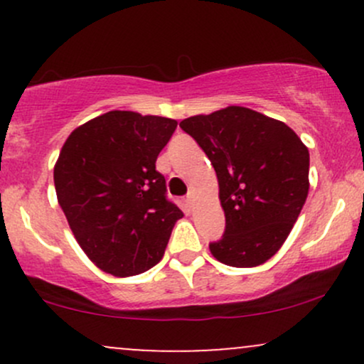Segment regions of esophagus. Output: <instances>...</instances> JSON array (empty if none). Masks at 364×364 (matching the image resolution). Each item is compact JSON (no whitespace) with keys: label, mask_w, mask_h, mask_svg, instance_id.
<instances>
[{"label":"esophagus","mask_w":364,"mask_h":364,"mask_svg":"<svg viewBox=\"0 0 364 364\" xmlns=\"http://www.w3.org/2000/svg\"><path fill=\"white\" fill-rule=\"evenodd\" d=\"M185 205H186V210H188V212H190L191 208H193V195H191V193L186 196V200H185Z\"/></svg>","instance_id":"esophagus-1"}]
</instances>
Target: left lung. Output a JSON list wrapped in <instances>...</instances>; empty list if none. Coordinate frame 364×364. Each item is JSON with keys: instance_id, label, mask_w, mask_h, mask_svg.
I'll list each match as a JSON object with an SVG mask.
<instances>
[{"instance_id": "8db88e82", "label": "left lung", "mask_w": 364, "mask_h": 364, "mask_svg": "<svg viewBox=\"0 0 364 364\" xmlns=\"http://www.w3.org/2000/svg\"><path fill=\"white\" fill-rule=\"evenodd\" d=\"M214 166L225 229L219 262L257 267L279 252L308 196L310 154L282 121L241 106L179 123Z\"/></svg>"}]
</instances>
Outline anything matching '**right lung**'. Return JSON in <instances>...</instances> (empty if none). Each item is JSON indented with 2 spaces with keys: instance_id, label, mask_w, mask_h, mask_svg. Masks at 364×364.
<instances>
[{
  "instance_id": "add662e5",
  "label": "right lung",
  "mask_w": 364,
  "mask_h": 364,
  "mask_svg": "<svg viewBox=\"0 0 364 364\" xmlns=\"http://www.w3.org/2000/svg\"><path fill=\"white\" fill-rule=\"evenodd\" d=\"M178 123L109 111L78 127L54 166L58 202L78 245L104 272L127 277L161 262L183 212L156 169Z\"/></svg>"
}]
</instances>
